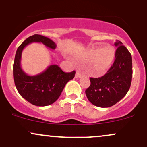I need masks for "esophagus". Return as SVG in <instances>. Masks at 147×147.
Instances as JSON below:
<instances>
[{
  "label": "esophagus",
  "instance_id": "obj_1",
  "mask_svg": "<svg viewBox=\"0 0 147 147\" xmlns=\"http://www.w3.org/2000/svg\"><path fill=\"white\" fill-rule=\"evenodd\" d=\"M82 74L81 71L77 70L76 73V78H80V77H82Z\"/></svg>",
  "mask_w": 147,
  "mask_h": 147
}]
</instances>
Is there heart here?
I'll list each match as a JSON object with an SVG mask.
<instances>
[{
	"label": "heart",
	"mask_w": 147,
	"mask_h": 147,
	"mask_svg": "<svg viewBox=\"0 0 147 147\" xmlns=\"http://www.w3.org/2000/svg\"><path fill=\"white\" fill-rule=\"evenodd\" d=\"M79 59L82 61H92L94 65L92 74L95 76H100L104 74L113 65L115 57V51L109 45L101 48H93L87 49L79 55Z\"/></svg>",
	"instance_id": "1"
}]
</instances>
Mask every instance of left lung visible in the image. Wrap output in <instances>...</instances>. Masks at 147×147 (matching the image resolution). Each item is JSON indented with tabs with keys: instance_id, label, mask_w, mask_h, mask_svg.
<instances>
[{
	"instance_id": "obj_1",
	"label": "left lung",
	"mask_w": 147,
	"mask_h": 147,
	"mask_svg": "<svg viewBox=\"0 0 147 147\" xmlns=\"http://www.w3.org/2000/svg\"><path fill=\"white\" fill-rule=\"evenodd\" d=\"M122 43L117 41L115 46V60L107 73L100 78H90V87L85 90L90 103L100 108L116 104L126 96L131 87L133 66L131 54Z\"/></svg>"
}]
</instances>
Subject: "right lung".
I'll use <instances>...</instances> for the list:
<instances>
[{
	"instance_id": "obj_1",
	"label": "right lung",
	"mask_w": 147,
	"mask_h": 147,
	"mask_svg": "<svg viewBox=\"0 0 147 147\" xmlns=\"http://www.w3.org/2000/svg\"><path fill=\"white\" fill-rule=\"evenodd\" d=\"M33 42L42 43L49 49L56 48L55 43L44 36L34 34L18 47L14 62V80L17 91L23 98L37 106H47L59 98L66 84L75 76L76 71L65 73L57 65H53L42 73L29 76L21 67L22 51L26 46Z\"/></svg>"
}]
</instances>
